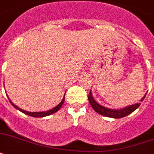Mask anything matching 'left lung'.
<instances>
[{
	"label": "left lung",
	"mask_w": 154,
	"mask_h": 154,
	"mask_svg": "<svg viewBox=\"0 0 154 154\" xmlns=\"http://www.w3.org/2000/svg\"><path fill=\"white\" fill-rule=\"evenodd\" d=\"M146 94L144 97L141 99V101H143L145 98ZM88 100H89V102H90L91 105L93 108V109L96 112H97L98 114L102 115L104 116H106V117H110V118H114V119H121V118H123L125 116H128L130 113H132L133 112H134L136 109H138L140 107V104L141 103H136L135 105H130V106H128L125 109H119V110H114V109H109L105 108V107L101 106L99 104H97L95 101V100L94 99L93 97H92L91 91H90V93H89V95H88Z\"/></svg>",
	"instance_id": "left-lung-1"
}]
</instances>
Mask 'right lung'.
<instances>
[{
	"label": "right lung",
	"mask_w": 154,
	"mask_h": 154,
	"mask_svg": "<svg viewBox=\"0 0 154 154\" xmlns=\"http://www.w3.org/2000/svg\"><path fill=\"white\" fill-rule=\"evenodd\" d=\"M64 100H65V97L63 98V100L61 101V102L58 105H57V106L55 107V108H53V109H52L51 110L49 111H47V112H26V111H24L22 110V109H19L18 106H16L14 104H13L12 102H11V101L10 99H9V101H10L11 104L13 105V106L16 109H18V110H19L20 112H23L24 114L25 115H28V116H32V117H35V118H39V117H45V116H49V115H52L53 114V113H55V112H57V111L59 110V109H60L61 107H62L63 104L64 102Z\"/></svg>",
	"instance_id": "right-lung-1"
}]
</instances>
